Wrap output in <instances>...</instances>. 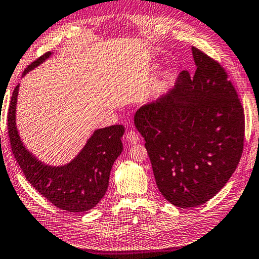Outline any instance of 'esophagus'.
Wrapping results in <instances>:
<instances>
[{
    "mask_svg": "<svg viewBox=\"0 0 259 259\" xmlns=\"http://www.w3.org/2000/svg\"><path fill=\"white\" fill-rule=\"evenodd\" d=\"M126 140L130 143H137L139 142V140H140V138H139V135L135 131L130 130L128 132L126 133Z\"/></svg>",
    "mask_w": 259,
    "mask_h": 259,
    "instance_id": "esophagus-1",
    "label": "esophagus"
}]
</instances>
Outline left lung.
Wrapping results in <instances>:
<instances>
[{
  "label": "left lung",
  "mask_w": 259,
  "mask_h": 259,
  "mask_svg": "<svg viewBox=\"0 0 259 259\" xmlns=\"http://www.w3.org/2000/svg\"><path fill=\"white\" fill-rule=\"evenodd\" d=\"M197 69L137 111L134 124L162 196L181 208L205 204L229 181L244 146V110L220 62L192 47Z\"/></svg>",
  "instance_id": "1"
}]
</instances>
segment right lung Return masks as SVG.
I'll return each instance as SVG.
<instances>
[{
	"instance_id": "obj_1",
	"label": "right lung",
	"mask_w": 259,
	"mask_h": 259,
	"mask_svg": "<svg viewBox=\"0 0 259 259\" xmlns=\"http://www.w3.org/2000/svg\"><path fill=\"white\" fill-rule=\"evenodd\" d=\"M47 52L26 67L23 75L47 59ZM19 84L11 97L8 112V134L11 150L21 166L26 181L41 196L58 208L82 213L95 207L109 186L110 172L117 157L122 152V125H112L95 131L84 148L67 165L50 166L38 161L23 146L16 127V104Z\"/></svg>"
}]
</instances>
